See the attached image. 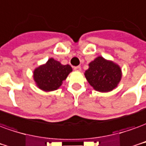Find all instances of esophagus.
I'll list each match as a JSON object with an SVG mask.
<instances>
[{
	"mask_svg": "<svg viewBox=\"0 0 146 146\" xmlns=\"http://www.w3.org/2000/svg\"><path fill=\"white\" fill-rule=\"evenodd\" d=\"M74 70H75V71H81V67H80V66L75 67V68H74Z\"/></svg>",
	"mask_w": 146,
	"mask_h": 146,
	"instance_id": "obj_1",
	"label": "esophagus"
}]
</instances>
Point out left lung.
Segmentation results:
<instances>
[{
    "mask_svg": "<svg viewBox=\"0 0 146 146\" xmlns=\"http://www.w3.org/2000/svg\"><path fill=\"white\" fill-rule=\"evenodd\" d=\"M84 75L95 90L108 93L117 87L123 73L119 65L99 56L89 64Z\"/></svg>",
    "mask_w": 146,
    "mask_h": 146,
    "instance_id": "8db88e82",
    "label": "left lung"
}]
</instances>
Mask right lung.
Here are the masks:
<instances>
[{
  "label": "right lung",
  "instance_id": "1",
  "mask_svg": "<svg viewBox=\"0 0 146 146\" xmlns=\"http://www.w3.org/2000/svg\"><path fill=\"white\" fill-rule=\"evenodd\" d=\"M72 71L69 64L63 65L53 58H49L44 64L38 66L33 71L36 86L45 92L56 90Z\"/></svg>",
  "mask_w": 146,
  "mask_h": 146
}]
</instances>
